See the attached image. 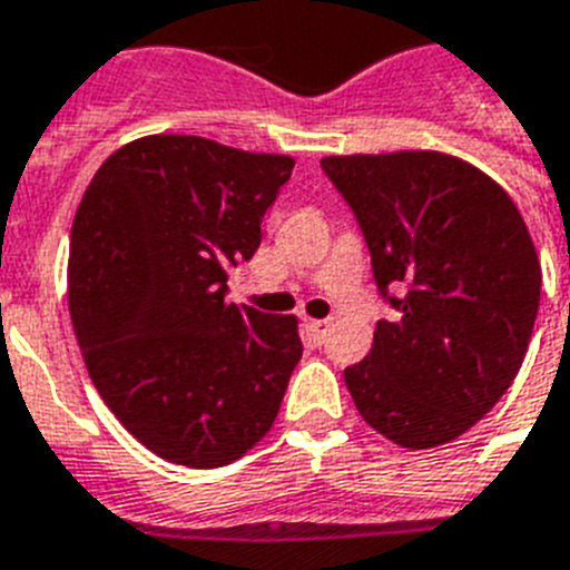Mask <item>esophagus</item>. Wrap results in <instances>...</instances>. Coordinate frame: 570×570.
I'll return each instance as SVG.
<instances>
[{
	"label": "esophagus",
	"mask_w": 570,
	"mask_h": 570,
	"mask_svg": "<svg viewBox=\"0 0 570 570\" xmlns=\"http://www.w3.org/2000/svg\"><path fill=\"white\" fill-rule=\"evenodd\" d=\"M304 325H307V331H313V337L316 340H325L331 334V328H334V322L331 320H304Z\"/></svg>",
	"instance_id": "34e87169"
}]
</instances>
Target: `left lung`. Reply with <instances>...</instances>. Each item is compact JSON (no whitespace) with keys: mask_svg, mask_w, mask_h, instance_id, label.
I'll use <instances>...</instances> for the list:
<instances>
[{"mask_svg":"<svg viewBox=\"0 0 570 570\" xmlns=\"http://www.w3.org/2000/svg\"><path fill=\"white\" fill-rule=\"evenodd\" d=\"M322 171L364 233L381 298L370 355L346 387L407 450L455 441L500 402L539 316L541 266L518 206L455 156H328Z\"/></svg>","mask_w":570,"mask_h":570,"instance_id":"1","label":"left lung"}]
</instances>
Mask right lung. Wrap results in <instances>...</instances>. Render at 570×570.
Segmentation results:
<instances>
[{
  "mask_svg": "<svg viewBox=\"0 0 570 570\" xmlns=\"http://www.w3.org/2000/svg\"><path fill=\"white\" fill-rule=\"evenodd\" d=\"M289 156L147 136L94 174L70 233V320L102 402L159 459L209 470L272 429L302 361L295 316L227 302Z\"/></svg>",
  "mask_w": 570,
  "mask_h": 570,
  "instance_id": "add662e5",
  "label": "right lung"
}]
</instances>
